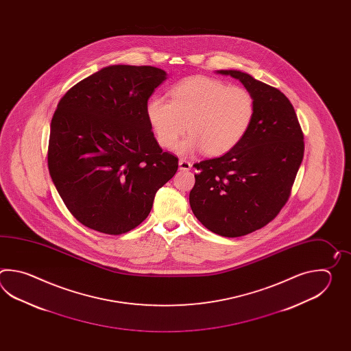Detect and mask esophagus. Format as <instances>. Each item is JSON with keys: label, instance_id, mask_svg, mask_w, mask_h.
Instances as JSON below:
<instances>
[{"label": "esophagus", "instance_id": "obj_1", "mask_svg": "<svg viewBox=\"0 0 351 351\" xmlns=\"http://www.w3.org/2000/svg\"><path fill=\"white\" fill-rule=\"evenodd\" d=\"M192 165L191 162H188L186 159H179V169L180 171H191Z\"/></svg>", "mask_w": 351, "mask_h": 351}]
</instances>
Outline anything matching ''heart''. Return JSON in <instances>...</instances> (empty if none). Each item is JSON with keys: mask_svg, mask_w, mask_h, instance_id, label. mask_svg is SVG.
<instances>
[{"mask_svg": "<svg viewBox=\"0 0 351 351\" xmlns=\"http://www.w3.org/2000/svg\"><path fill=\"white\" fill-rule=\"evenodd\" d=\"M171 99L152 97L145 115L160 147L172 148L179 138L183 154L203 150L218 157L234 149L247 134L254 118V100L241 86L208 76H193L173 86Z\"/></svg>", "mask_w": 351, "mask_h": 351, "instance_id": "heart-1", "label": "heart"}]
</instances>
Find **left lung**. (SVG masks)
<instances>
[{"instance_id":"1","label":"left lung","mask_w":351,"mask_h":351,"mask_svg":"<svg viewBox=\"0 0 351 351\" xmlns=\"http://www.w3.org/2000/svg\"><path fill=\"white\" fill-rule=\"evenodd\" d=\"M243 84L254 118L239 145L194 165L189 193L194 216L223 237H241L276 218L291 194L304 158V133L290 100L280 90L237 70H221Z\"/></svg>"}]
</instances>
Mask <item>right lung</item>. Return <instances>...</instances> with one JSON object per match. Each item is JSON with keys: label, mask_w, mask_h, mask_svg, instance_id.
<instances>
[{"label": "right lung", "mask_w": 351, "mask_h": 351, "mask_svg": "<svg viewBox=\"0 0 351 351\" xmlns=\"http://www.w3.org/2000/svg\"><path fill=\"white\" fill-rule=\"evenodd\" d=\"M165 75L154 66L112 65L60 99L47 165L61 199L85 227L112 236L134 230L178 171V158L159 147L145 115Z\"/></svg>", "instance_id": "right-lung-1"}]
</instances>
